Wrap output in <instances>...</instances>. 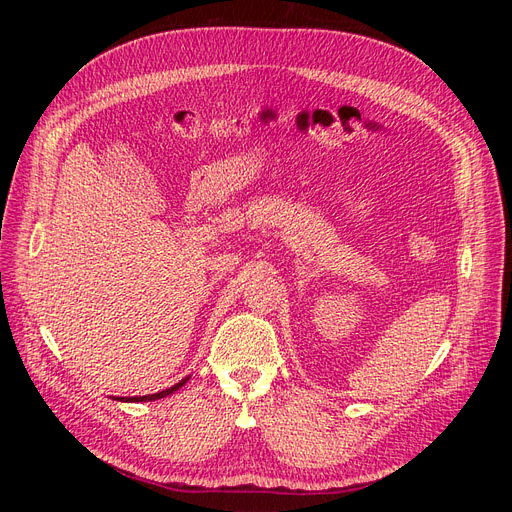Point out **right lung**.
Returning a JSON list of instances; mask_svg holds the SVG:
<instances>
[{
    "mask_svg": "<svg viewBox=\"0 0 512 512\" xmlns=\"http://www.w3.org/2000/svg\"><path fill=\"white\" fill-rule=\"evenodd\" d=\"M190 380V376L188 378H183L181 382H177L175 386H170V389H166V391H160V393H153V395H143V397H121V401H151V399H162V397H166V395H170V393H175V391H179L181 386ZM119 399V397H117Z\"/></svg>",
    "mask_w": 512,
    "mask_h": 512,
    "instance_id": "obj_1",
    "label": "right lung"
}]
</instances>
